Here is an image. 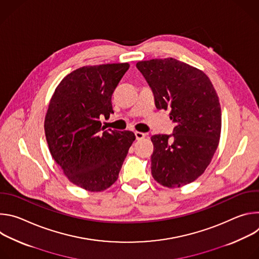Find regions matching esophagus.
Masks as SVG:
<instances>
[{"instance_id": "obj_1", "label": "esophagus", "mask_w": 259, "mask_h": 259, "mask_svg": "<svg viewBox=\"0 0 259 259\" xmlns=\"http://www.w3.org/2000/svg\"><path fill=\"white\" fill-rule=\"evenodd\" d=\"M145 136H146L145 133H142V132H139V131H136V132H135V137H136L137 140H140V139L144 138Z\"/></svg>"}]
</instances>
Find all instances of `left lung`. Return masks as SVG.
<instances>
[{"mask_svg":"<svg viewBox=\"0 0 259 259\" xmlns=\"http://www.w3.org/2000/svg\"><path fill=\"white\" fill-rule=\"evenodd\" d=\"M136 67L153 90L158 109H169L172 135L152 136V175L180 188L204 173L217 150L221 108L206 73L174 58L139 61Z\"/></svg>","mask_w":259,"mask_h":259,"instance_id":"8db88e82","label":"left lung"}]
</instances>
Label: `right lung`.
I'll return each instance as SVG.
<instances>
[{"label":"right lung","mask_w":259,"mask_h":259,"mask_svg":"<svg viewBox=\"0 0 259 259\" xmlns=\"http://www.w3.org/2000/svg\"><path fill=\"white\" fill-rule=\"evenodd\" d=\"M129 63L83 66L56 87L45 117L49 151L76 186L101 192L118 179L135 135L104 130L99 118L114 114L112 95Z\"/></svg>","instance_id":"add662e5"}]
</instances>
